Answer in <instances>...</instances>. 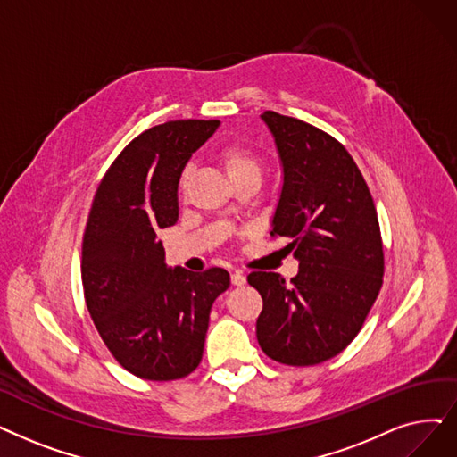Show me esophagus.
<instances>
[{"instance_id":"1","label":"esophagus","mask_w":457,"mask_h":457,"mask_svg":"<svg viewBox=\"0 0 457 457\" xmlns=\"http://www.w3.org/2000/svg\"><path fill=\"white\" fill-rule=\"evenodd\" d=\"M231 284L233 286H245L246 284V276L241 272V270H235L231 274Z\"/></svg>"}]
</instances>
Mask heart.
<instances>
[{
    "instance_id": "heart-1",
    "label": "heart",
    "mask_w": 457,
    "mask_h": 457,
    "mask_svg": "<svg viewBox=\"0 0 457 457\" xmlns=\"http://www.w3.org/2000/svg\"><path fill=\"white\" fill-rule=\"evenodd\" d=\"M218 161H220L222 168L226 170L228 177L233 183H239L248 177H257L260 179L262 175V161L260 156L255 154L253 149H250L245 144H228L218 153ZM188 171L181 177V187L187 181Z\"/></svg>"
}]
</instances>
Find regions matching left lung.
<instances>
[{
    "mask_svg": "<svg viewBox=\"0 0 457 457\" xmlns=\"http://www.w3.org/2000/svg\"><path fill=\"white\" fill-rule=\"evenodd\" d=\"M262 119L284 168L270 237H287L299 272L289 282L248 274L263 299L257 342L280 364H321L354 340L381 291L379 220L359 166L336 137L270 110Z\"/></svg>",
    "mask_w": 457,
    "mask_h": 457,
    "instance_id": "obj_1",
    "label": "left lung"
}]
</instances>
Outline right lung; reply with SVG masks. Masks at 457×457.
Listing matches in <instances>:
<instances>
[{
  "label": "right lung",
  "instance_id": "1",
  "mask_svg": "<svg viewBox=\"0 0 457 457\" xmlns=\"http://www.w3.org/2000/svg\"><path fill=\"white\" fill-rule=\"evenodd\" d=\"M218 125L179 119L136 136L93 197L82 243L86 304L113 359L140 379H181L200 366L212 303L229 287L220 267L168 269L156 239L179 218L183 168Z\"/></svg>",
  "mask_w": 457,
  "mask_h": 457
}]
</instances>
